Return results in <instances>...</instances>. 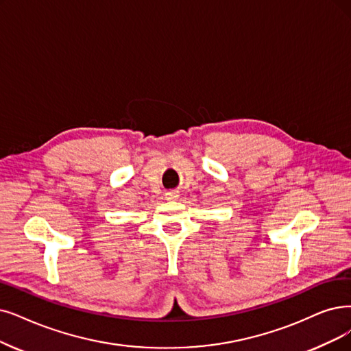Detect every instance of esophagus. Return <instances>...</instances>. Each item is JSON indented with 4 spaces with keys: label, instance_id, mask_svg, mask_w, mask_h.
<instances>
[{
    "label": "esophagus",
    "instance_id": "1",
    "mask_svg": "<svg viewBox=\"0 0 351 351\" xmlns=\"http://www.w3.org/2000/svg\"><path fill=\"white\" fill-rule=\"evenodd\" d=\"M165 197H167V200H174L178 197V194H177V191H167Z\"/></svg>",
    "mask_w": 351,
    "mask_h": 351
}]
</instances>
